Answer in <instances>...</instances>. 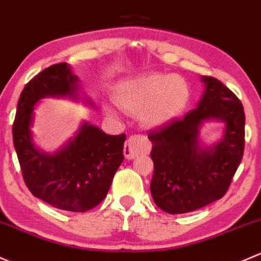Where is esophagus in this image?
<instances>
[{
  "mask_svg": "<svg viewBox=\"0 0 261 261\" xmlns=\"http://www.w3.org/2000/svg\"><path fill=\"white\" fill-rule=\"evenodd\" d=\"M149 142L144 136H132L127 139L124 144V155L128 160H132L139 153L148 152Z\"/></svg>",
  "mask_w": 261,
  "mask_h": 261,
  "instance_id": "34e87169",
  "label": "esophagus"
}]
</instances>
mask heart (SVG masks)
<instances>
[{"label": "heart", "instance_id": "b5f03b06", "mask_svg": "<svg viewBox=\"0 0 261 261\" xmlns=\"http://www.w3.org/2000/svg\"><path fill=\"white\" fill-rule=\"evenodd\" d=\"M114 100L125 111H142V118L148 124L160 125L185 111L190 100V90L179 77L153 72L118 84Z\"/></svg>", "mask_w": 261, "mask_h": 261}]
</instances>
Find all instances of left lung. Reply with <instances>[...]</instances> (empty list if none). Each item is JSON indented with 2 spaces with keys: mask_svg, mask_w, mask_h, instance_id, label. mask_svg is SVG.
I'll return each instance as SVG.
<instances>
[{
  "mask_svg": "<svg viewBox=\"0 0 261 261\" xmlns=\"http://www.w3.org/2000/svg\"><path fill=\"white\" fill-rule=\"evenodd\" d=\"M205 93L198 106L148 133L153 160L150 193L168 214H186L220 200L243 160L245 113L238 96L212 76H202ZM207 119L227 124L223 139L208 150L198 144V129Z\"/></svg>",
  "mask_w": 261,
  "mask_h": 261,
  "instance_id": "1",
  "label": "left lung"
}]
</instances>
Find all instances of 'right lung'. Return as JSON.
Wrapping results in <instances>:
<instances>
[{
    "label": "right lung",
    "mask_w": 261,
    "mask_h": 261,
    "mask_svg": "<svg viewBox=\"0 0 261 261\" xmlns=\"http://www.w3.org/2000/svg\"><path fill=\"white\" fill-rule=\"evenodd\" d=\"M77 76L66 63L54 64L23 88L12 125L13 146L23 181L35 197L56 208L85 212L106 198L124 160L125 134L109 136L84 123L79 133L55 154L34 147L30 125L34 106L45 96L76 98Z\"/></svg>",
    "instance_id": "1"
}]
</instances>
